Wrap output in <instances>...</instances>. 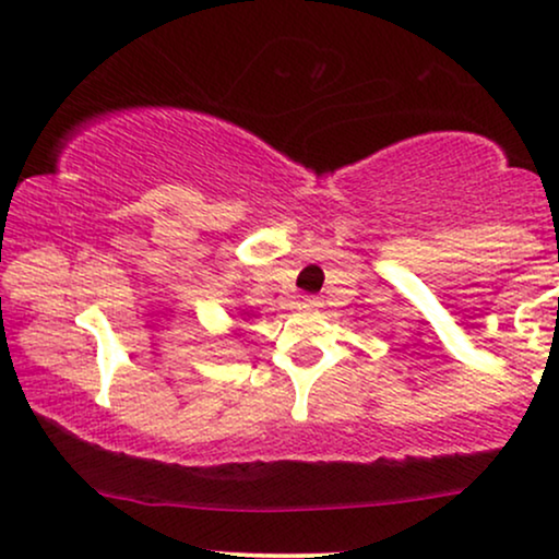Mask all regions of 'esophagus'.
<instances>
[{
    "label": "esophagus",
    "mask_w": 559,
    "mask_h": 559,
    "mask_svg": "<svg viewBox=\"0 0 559 559\" xmlns=\"http://www.w3.org/2000/svg\"><path fill=\"white\" fill-rule=\"evenodd\" d=\"M302 306H306V308H321L323 302H321V298H316V295H302Z\"/></svg>",
    "instance_id": "esophagus-1"
}]
</instances>
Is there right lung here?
<instances>
[{"instance_id":"obj_1","label":"right lung","mask_w":559,"mask_h":559,"mask_svg":"<svg viewBox=\"0 0 559 559\" xmlns=\"http://www.w3.org/2000/svg\"><path fill=\"white\" fill-rule=\"evenodd\" d=\"M240 316H251V313H248V311H243V313H240Z\"/></svg>"}]
</instances>
